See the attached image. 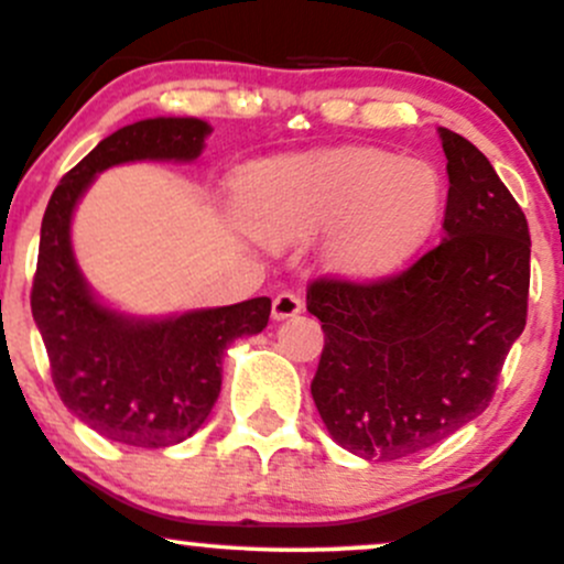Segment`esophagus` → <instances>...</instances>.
<instances>
[{
	"label": "esophagus",
	"instance_id": "obj_1",
	"mask_svg": "<svg viewBox=\"0 0 564 564\" xmlns=\"http://www.w3.org/2000/svg\"><path fill=\"white\" fill-rule=\"evenodd\" d=\"M302 307H304L302 296H296L294 291H281V294L273 300V318L275 321L291 318V315L302 313Z\"/></svg>",
	"mask_w": 564,
	"mask_h": 564
}]
</instances>
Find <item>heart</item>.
Masks as SVG:
<instances>
[{"label": "heart", "instance_id": "b5f03b06", "mask_svg": "<svg viewBox=\"0 0 564 564\" xmlns=\"http://www.w3.org/2000/svg\"><path fill=\"white\" fill-rule=\"evenodd\" d=\"M443 183L424 161L381 148H339L262 166L246 187L251 228L270 243L332 228L328 260L345 273H377L430 232Z\"/></svg>", "mask_w": 564, "mask_h": 564}]
</instances>
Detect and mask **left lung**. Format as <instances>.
Listing matches in <instances>:
<instances>
[{
  "label": "left lung",
  "instance_id": "1",
  "mask_svg": "<svg viewBox=\"0 0 564 564\" xmlns=\"http://www.w3.org/2000/svg\"><path fill=\"white\" fill-rule=\"evenodd\" d=\"M440 140L443 241L394 275L307 286L326 334L310 392L336 443L368 462H398L480 416L525 328L528 219L467 138Z\"/></svg>",
  "mask_w": 564,
  "mask_h": 564
}]
</instances>
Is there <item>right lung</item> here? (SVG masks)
<instances>
[{"mask_svg":"<svg viewBox=\"0 0 564 564\" xmlns=\"http://www.w3.org/2000/svg\"><path fill=\"white\" fill-rule=\"evenodd\" d=\"M209 132L200 119L121 127L57 183L44 212L31 313L63 405L113 443L166 448L191 437L219 398L225 349L268 326V296L164 321L127 318L97 302L76 268L70 217L95 174L140 159L193 161Z\"/></svg>","mask_w":564,"mask_h":564,"instance_id":"1","label":"right lung"}]
</instances>
